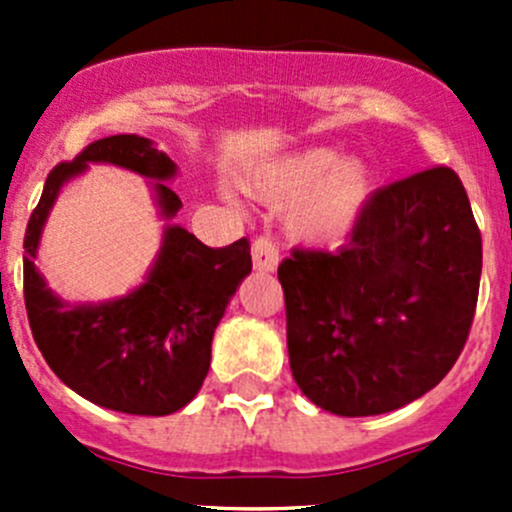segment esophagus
I'll return each instance as SVG.
<instances>
[{
	"mask_svg": "<svg viewBox=\"0 0 512 512\" xmlns=\"http://www.w3.org/2000/svg\"><path fill=\"white\" fill-rule=\"evenodd\" d=\"M252 262H255V270L260 272H272L280 265V245L275 242V237L260 235L252 240Z\"/></svg>",
	"mask_w": 512,
	"mask_h": 512,
	"instance_id": "1",
	"label": "esophagus"
}]
</instances>
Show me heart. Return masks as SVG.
I'll use <instances>...</instances> for the list:
<instances>
[{"label": "heart", "instance_id": "obj_1", "mask_svg": "<svg viewBox=\"0 0 512 512\" xmlns=\"http://www.w3.org/2000/svg\"><path fill=\"white\" fill-rule=\"evenodd\" d=\"M334 158L329 148L297 153L252 175L247 188L272 205L294 199L287 220L299 240H337L354 225L369 200L371 173L359 158Z\"/></svg>", "mask_w": 512, "mask_h": 512}]
</instances>
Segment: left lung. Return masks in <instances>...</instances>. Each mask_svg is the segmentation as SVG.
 <instances>
[{"mask_svg":"<svg viewBox=\"0 0 512 512\" xmlns=\"http://www.w3.org/2000/svg\"><path fill=\"white\" fill-rule=\"evenodd\" d=\"M483 245L456 170L379 188L339 250H292L285 289L294 381L337 416H376L431 391L466 347Z\"/></svg>","mask_w":512,"mask_h":512,"instance_id":"1","label":"left lung"}]
</instances>
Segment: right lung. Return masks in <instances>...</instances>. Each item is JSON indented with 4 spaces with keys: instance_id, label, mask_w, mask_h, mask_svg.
Instances as JSON below:
<instances>
[{
    "instance_id": "right-lung-1",
    "label": "right lung",
    "mask_w": 512,
    "mask_h": 512,
    "mask_svg": "<svg viewBox=\"0 0 512 512\" xmlns=\"http://www.w3.org/2000/svg\"><path fill=\"white\" fill-rule=\"evenodd\" d=\"M89 163H113L158 180L165 218H175L183 205L163 183L175 175V163L136 133L101 138L74 160L56 165L24 235L29 327L46 364L76 394L121 414L168 416L183 409L208 376L215 327L252 270L250 240L208 247L170 225L158 262L136 292L98 307H71L46 287L34 257L56 193Z\"/></svg>"
}]
</instances>
